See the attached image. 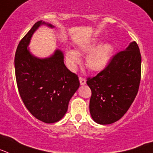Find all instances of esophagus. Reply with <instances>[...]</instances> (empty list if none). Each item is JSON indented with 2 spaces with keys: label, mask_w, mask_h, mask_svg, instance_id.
Masks as SVG:
<instances>
[{
  "label": "esophagus",
  "mask_w": 153,
  "mask_h": 153,
  "mask_svg": "<svg viewBox=\"0 0 153 153\" xmlns=\"http://www.w3.org/2000/svg\"><path fill=\"white\" fill-rule=\"evenodd\" d=\"M79 81H80L81 85H85L86 84V79L83 77L80 76L79 77Z\"/></svg>",
  "instance_id": "esophagus-1"
}]
</instances>
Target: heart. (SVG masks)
Here are the masks:
<instances>
[{
    "label": "heart",
    "instance_id": "b5f03b06",
    "mask_svg": "<svg viewBox=\"0 0 153 153\" xmlns=\"http://www.w3.org/2000/svg\"><path fill=\"white\" fill-rule=\"evenodd\" d=\"M99 43V42L98 40H95L93 42L82 45L80 48L82 52L88 53L91 51L86 58V65L88 68L95 71H102V69H104L107 66L111 53L113 51L112 45L108 43L102 44L93 50V49L95 48ZM66 58L71 68H75L80 62V57L75 51H68Z\"/></svg>",
    "mask_w": 153,
    "mask_h": 153
}]
</instances>
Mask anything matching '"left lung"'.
Returning <instances> with one entry per match:
<instances>
[{"label":"left lung","instance_id":"obj_1","mask_svg":"<svg viewBox=\"0 0 153 153\" xmlns=\"http://www.w3.org/2000/svg\"><path fill=\"white\" fill-rule=\"evenodd\" d=\"M141 64L140 51L134 42L115 54L95 76L87 78L91 91L90 113L95 123L111 124L128 111L139 91Z\"/></svg>","mask_w":153,"mask_h":153}]
</instances>
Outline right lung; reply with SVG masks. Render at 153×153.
Instances as JSON below:
<instances>
[{
  "label": "right lung",
  "instance_id": "1",
  "mask_svg": "<svg viewBox=\"0 0 153 153\" xmlns=\"http://www.w3.org/2000/svg\"><path fill=\"white\" fill-rule=\"evenodd\" d=\"M43 24L42 21L36 22L20 41L14 57L15 77L20 96L31 115L43 123H54L66 113L80 82L78 75L65 65L59 50L45 59L29 52L27 47L30 38Z\"/></svg>",
  "mask_w": 153,
  "mask_h": 153
}]
</instances>
